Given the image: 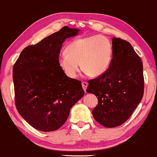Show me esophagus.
Here are the masks:
<instances>
[{
    "label": "esophagus",
    "mask_w": 157,
    "mask_h": 157,
    "mask_svg": "<svg viewBox=\"0 0 157 157\" xmlns=\"http://www.w3.org/2000/svg\"><path fill=\"white\" fill-rule=\"evenodd\" d=\"M88 83H87V82H85V81L82 82V87H83V90H85V92H86V88H87V87H88Z\"/></svg>",
    "instance_id": "esophagus-1"
}]
</instances>
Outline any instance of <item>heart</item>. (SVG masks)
Returning a JSON list of instances; mask_svg holds the SVG:
<instances>
[{
  "label": "heart",
  "mask_w": 157,
  "mask_h": 157,
  "mask_svg": "<svg viewBox=\"0 0 157 157\" xmlns=\"http://www.w3.org/2000/svg\"><path fill=\"white\" fill-rule=\"evenodd\" d=\"M113 45L108 37L94 35L74 40L67 45L66 52L58 57V64L70 78H76L81 69L95 77L107 70L112 62Z\"/></svg>",
  "instance_id": "obj_1"
}]
</instances>
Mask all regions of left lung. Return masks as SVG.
Segmentation results:
<instances>
[{"instance_id":"1","label":"left lung","mask_w":157,"mask_h":157,"mask_svg":"<svg viewBox=\"0 0 157 157\" xmlns=\"http://www.w3.org/2000/svg\"><path fill=\"white\" fill-rule=\"evenodd\" d=\"M112 45L113 57L109 68L98 78L88 81L86 90L98 97V105L92 111L94 119L107 128L126 122L144 94L140 57L126 40L114 37Z\"/></svg>"}]
</instances>
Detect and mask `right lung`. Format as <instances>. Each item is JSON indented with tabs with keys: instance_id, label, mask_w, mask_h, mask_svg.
<instances>
[{
	"instance_id": "1",
	"label": "right lung",
	"mask_w": 157,
	"mask_h": 157,
	"mask_svg": "<svg viewBox=\"0 0 157 157\" xmlns=\"http://www.w3.org/2000/svg\"><path fill=\"white\" fill-rule=\"evenodd\" d=\"M78 31L64 26L37 44L26 47L14 64L16 108L38 131L59 129L68 119L71 108L84 95L81 82L69 78L58 64L62 43Z\"/></svg>"
}]
</instances>
